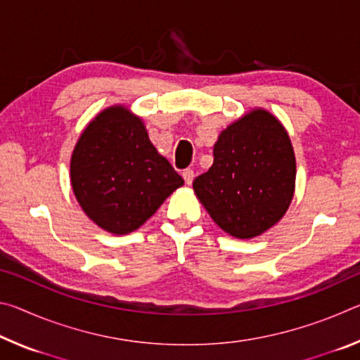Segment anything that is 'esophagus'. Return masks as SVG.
<instances>
[{
	"mask_svg": "<svg viewBox=\"0 0 360 360\" xmlns=\"http://www.w3.org/2000/svg\"><path fill=\"white\" fill-rule=\"evenodd\" d=\"M182 178H184V181H186V184H187V186H191V184H192V181H193V178H195L193 169H192V168H186L184 172H182Z\"/></svg>",
	"mask_w": 360,
	"mask_h": 360,
	"instance_id": "34e87169",
	"label": "esophagus"
}]
</instances>
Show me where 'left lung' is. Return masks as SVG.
<instances>
[{"label":"left lung","mask_w":360,"mask_h":360,"mask_svg":"<svg viewBox=\"0 0 360 360\" xmlns=\"http://www.w3.org/2000/svg\"><path fill=\"white\" fill-rule=\"evenodd\" d=\"M212 155V167L193 181L212 221L243 240L273 227L295 188V155L284 127L255 109L219 135Z\"/></svg>","instance_id":"1"}]
</instances>
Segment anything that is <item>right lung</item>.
<instances>
[{
    "instance_id": "right-lung-1",
    "label": "right lung",
    "mask_w": 360,
    "mask_h": 360,
    "mask_svg": "<svg viewBox=\"0 0 360 360\" xmlns=\"http://www.w3.org/2000/svg\"><path fill=\"white\" fill-rule=\"evenodd\" d=\"M184 184L143 122L115 106L90 122L71 157V186L92 221L115 235L143 225Z\"/></svg>"
}]
</instances>
